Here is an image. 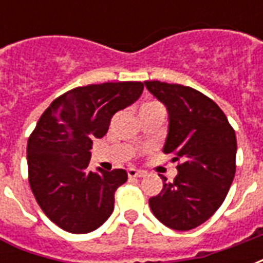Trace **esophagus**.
I'll return each instance as SVG.
<instances>
[{"instance_id":"esophagus-1","label":"esophagus","mask_w":263,"mask_h":263,"mask_svg":"<svg viewBox=\"0 0 263 263\" xmlns=\"http://www.w3.org/2000/svg\"><path fill=\"white\" fill-rule=\"evenodd\" d=\"M126 172H128V177H129V179H135V177L145 176V172L138 171V169H134V167H129V169H128Z\"/></svg>"}]
</instances>
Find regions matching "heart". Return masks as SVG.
Wrapping results in <instances>:
<instances>
[{
	"mask_svg": "<svg viewBox=\"0 0 263 263\" xmlns=\"http://www.w3.org/2000/svg\"><path fill=\"white\" fill-rule=\"evenodd\" d=\"M151 104H155V103H151ZM145 105H146V104H145Z\"/></svg>",
	"mask_w": 263,
	"mask_h": 263,
	"instance_id": "heart-1",
	"label": "heart"
}]
</instances>
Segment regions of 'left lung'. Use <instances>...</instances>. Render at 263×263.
Here are the masks:
<instances>
[{
	"mask_svg": "<svg viewBox=\"0 0 263 263\" xmlns=\"http://www.w3.org/2000/svg\"><path fill=\"white\" fill-rule=\"evenodd\" d=\"M151 94L165 104L169 128L163 152L177 165L173 182L149 198L158 220L176 231H189L218 210L235 176L237 138L217 104L192 87L145 81Z\"/></svg>",
	"mask_w": 263,
	"mask_h": 263,
	"instance_id": "left-lung-1",
	"label": "left lung"
}]
</instances>
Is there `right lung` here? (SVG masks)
<instances>
[{
  "mask_svg": "<svg viewBox=\"0 0 263 263\" xmlns=\"http://www.w3.org/2000/svg\"><path fill=\"white\" fill-rule=\"evenodd\" d=\"M141 81L77 87L62 94L42 114L28 139L32 193L49 220L71 234L103 226L114 210L124 169L88 171L92 141L108 131L112 115L141 97Z\"/></svg>",
  "mask_w": 263,
  "mask_h": 263,
  "instance_id": "1",
  "label": "right lung"
}]
</instances>
